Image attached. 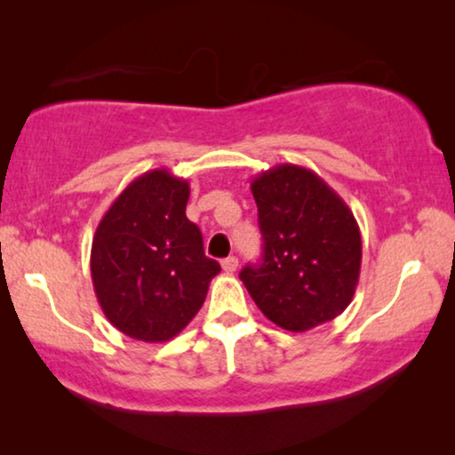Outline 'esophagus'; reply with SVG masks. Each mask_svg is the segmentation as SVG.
Returning <instances> with one entry per match:
<instances>
[{"instance_id":"1","label":"esophagus","mask_w":455,"mask_h":455,"mask_svg":"<svg viewBox=\"0 0 455 455\" xmlns=\"http://www.w3.org/2000/svg\"><path fill=\"white\" fill-rule=\"evenodd\" d=\"M221 267H223V271H226V273H234L235 269H238V259H235V257L223 259Z\"/></svg>"}]
</instances>
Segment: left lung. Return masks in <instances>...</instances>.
Segmentation results:
<instances>
[{"instance_id":"1","label":"left lung","mask_w":455,"mask_h":455,"mask_svg":"<svg viewBox=\"0 0 455 455\" xmlns=\"http://www.w3.org/2000/svg\"><path fill=\"white\" fill-rule=\"evenodd\" d=\"M263 234V263L246 265L242 283L267 319L302 333L344 313L363 263L350 207L313 170L282 164L251 184Z\"/></svg>"}]
</instances>
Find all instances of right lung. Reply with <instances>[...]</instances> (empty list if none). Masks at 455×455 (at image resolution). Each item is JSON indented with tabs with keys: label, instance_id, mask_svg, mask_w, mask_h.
I'll return each mask as SVG.
<instances>
[{
	"label": "right lung",
	"instance_id": "1",
	"mask_svg": "<svg viewBox=\"0 0 455 455\" xmlns=\"http://www.w3.org/2000/svg\"><path fill=\"white\" fill-rule=\"evenodd\" d=\"M190 186L170 170L132 180L99 221L91 277L103 315L128 338L157 344L201 310L221 267L186 217Z\"/></svg>",
	"mask_w": 455,
	"mask_h": 455
}]
</instances>
